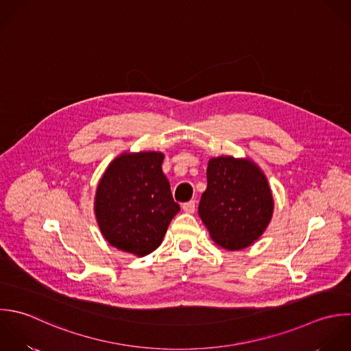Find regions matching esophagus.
I'll return each mask as SVG.
<instances>
[{
	"label": "esophagus",
	"mask_w": 351,
	"mask_h": 351,
	"mask_svg": "<svg viewBox=\"0 0 351 351\" xmlns=\"http://www.w3.org/2000/svg\"><path fill=\"white\" fill-rule=\"evenodd\" d=\"M182 208H183V210H184L186 213H194V212H195V201L184 202V204L182 205Z\"/></svg>",
	"instance_id": "34e87169"
}]
</instances>
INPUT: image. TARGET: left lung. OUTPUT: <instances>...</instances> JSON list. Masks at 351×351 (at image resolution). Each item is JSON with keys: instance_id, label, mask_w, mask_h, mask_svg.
I'll use <instances>...</instances> for the list:
<instances>
[{"instance_id": "left-lung-1", "label": "left lung", "mask_w": 351, "mask_h": 351, "mask_svg": "<svg viewBox=\"0 0 351 351\" xmlns=\"http://www.w3.org/2000/svg\"><path fill=\"white\" fill-rule=\"evenodd\" d=\"M208 187L198 215L220 247H249L271 223L274 197L263 169L250 158L213 157L206 169Z\"/></svg>"}]
</instances>
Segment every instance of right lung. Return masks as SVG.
<instances>
[{"label":"right lung","mask_w":351,"mask_h":351,"mask_svg":"<svg viewBox=\"0 0 351 351\" xmlns=\"http://www.w3.org/2000/svg\"><path fill=\"white\" fill-rule=\"evenodd\" d=\"M161 152H124L97 186L94 213L106 242L136 257L154 252L180 210L161 164Z\"/></svg>","instance_id":"right-lung-1"}]
</instances>
